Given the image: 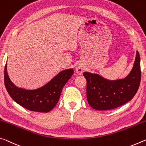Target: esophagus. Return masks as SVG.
Here are the masks:
<instances>
[{
  "label": "esophagus",
  "instance_id": "34e87169",
  "mask_svg": "<svg viewBox=\"0 0 146 146\" xmlns=\"http://www.w3.org/2000/svg\"><path fill=\"white\" fill-rule=\"evenodd\" d=\"M84 67L81 64H78L77 66H76L75 68V71L76 73H77L78 75H81V74L84 71Z\"/></svg>",
  "mask_w": 146,
  "mask_h": 146
}]
</instances>
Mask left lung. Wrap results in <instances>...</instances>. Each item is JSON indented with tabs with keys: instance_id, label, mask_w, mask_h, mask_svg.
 <instances>
[{
	"instance_id": "obj_1",
	"label": "left lung",
	"mask_w": 146,
	"mask_h": 146,
	"mask_svg": "<svg viewBox=\"0 0 146 146\" xmlns=\"http://www.w3.org/2000/svg\"><path fill=\"white\" fill-rule=\"evenodd\" d=\"M86 79V96L94 109H114L130 101L137 92L141 80L140 58L137 50L131 72L122 79L110 80L96 73L84 72Z\"/></svg>"
}]
</instances>
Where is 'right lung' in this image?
Returning <instances> with one entry per match:
<instances>
[{"label":"right lung","instance_id":"right-lung-1","mask_svg":"<svg viewBox=\"0 0 146 146\" xmlns=\"http://www.w3.org/2000/svg\"><path fill=\"white\" fill-rule=\"evenodd\" d=\"M73 72V69H65L41 88L26 90L18 88L11 81L6 63L4 68V84L13 100L23 108L34 112H48L58 102L63 87Z\"/></svg>","mask_w":146,"mask_h":146}]
</instances>
